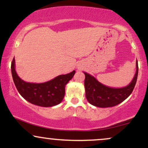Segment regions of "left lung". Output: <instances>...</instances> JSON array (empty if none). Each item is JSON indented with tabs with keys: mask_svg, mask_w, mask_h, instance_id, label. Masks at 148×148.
<instances>
[{
	"mask_svg": "<svg viewBox=\"0 0 148 148\" xmlns=\"http://www.w3.org/2000/svg\"><path fill=\"white\" fill-rule=\"evenodd\" d=\"M138 72V61L136 60V71L133 80L126 87L121 88H113L104 86L94 76L84 72L86 99L92 105L101 108L116 106L132 94L136 83Z\"/></svg>",
	"mask_w": 148,
	"mask_h": 148,
	"instance_id": "obj_1",
	"label": "left lung"
}]
</instances>
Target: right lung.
I'll return each mask as SVG.
<instances>
[{"label": "right lung", "mask_w": 148, "mask_h": 148, "mask_svg": "<svg viewBox=\"0 0 148 148\" xmlns=\"http://www.w3.org/2000/svg\"><path fill=\"white\" fill-rule=\"evenodd\" d=\"M11 70L13 81L19 94L30 103L42 107L56 106L62 101L66 84L75 74L74 70L42 84L25 82L18 77L15 71L14 58L11 64Z\"/></svg>", "instance_id": "add662e5"}]
</instances>
